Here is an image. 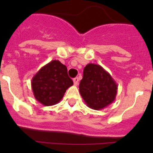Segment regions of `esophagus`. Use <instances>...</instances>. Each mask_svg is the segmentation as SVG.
<instances>
[{
  "label": "esophagus",
  "instance_id": "34e87169",
  "mask_svg": "<svg viewBox=\"0 0 153 153\" xmlns=\"http://www.w3.org/2000/svg\"><path fill=\"white\" fill-rule=\"evenodd\" d=\"M74 85H76V86H77L78 83H79V78L78 77H75L74 79Z\"/></svg>",
  "mask_w": 153,
  "mask_h": 153
}]
</instances>
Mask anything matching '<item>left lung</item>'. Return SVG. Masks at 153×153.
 <instances>
[{
	"instance_id": "8db88e82",
	"label": "left lung",
	"mask_w": 153,
	"mask_h": 153,
	"mask_svg": "<svg viewBox=\"0 0 153 153\" xmlns=\"http://www.w3.org/2000/svg\"><path fill=\"white\" fill-rule=\"evenodd\" d=\"M79 88L86 106L99 110L115 100L118 86L111 75L101 66L88 63L83 70Z\"/></svg>"
}]
</instances>
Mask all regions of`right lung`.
Returning a JSON list of instances; mask_svg holds the SVG:
<instances>
[{"mask_svg": "<svg viewBox=\"0 0 153 153\" xmlns=\"http://www.w3.org/2000/svg\"><path fill=\"white\" fill-rule=\"evenodd\" d=\"M73 84L74 82L67 74V67L57 60L41 67L31 79L33 96L44 106L58 103Z\"/></svg>", "mask_w": 153, "mask_h": 153, "instance_id": "obj_1", "label": "right lung"}]
</instances>
